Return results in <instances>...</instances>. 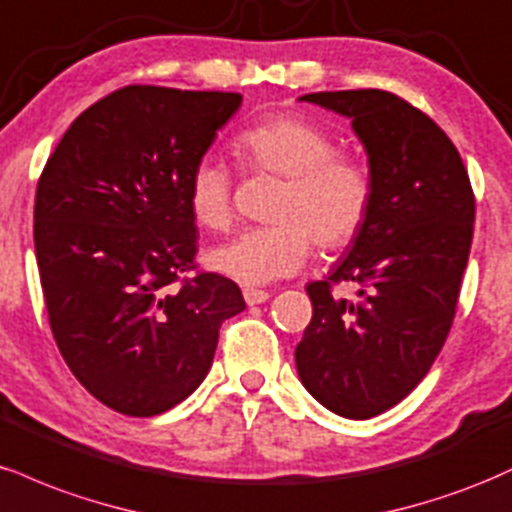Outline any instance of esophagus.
<instances>
[{
	"instance_id": "obj_1",
	"label": "esophagus",
	"mask_w": 512,
	"mask_h": 512,
	"mask_svg": "<svg viewBox=\"0 0 512 512\" xmlns=\"http://www.w3.org/2000/svg\"><path fill=\"white\" fill-rule=\"evenodd\" d=\"M268 299H270V292H266V290H254V287H246L244 290V302L249 306L263 304V302H268Z\"/></svg>"
}]
</instances>
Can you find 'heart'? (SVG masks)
I'll return each instance as SVG.
<instances>
[{
    "instance_id": "1",
    "label": "heart",
    "mask_w": 512,
    "mask_h": 512,
    "mask_svg": "<svg viewBox=\"0 0 512 512\" xmlns=\"http://www.w3.org/2000/svg\"><path fill=\"white\" fill-rule=\"evenodd\" d=\"M246 170L285 179L270 220L208 251L206 261L242 285H266L297 273L311 254V239L323 251L350 246L369 220L374 182L359 160L338 153L326 129L299 117L273 114L237 138ZM186 201L201 227L222 232L234 218V184L225 162L201 158L189 174Z\"/></svg>"
}]
</instances>
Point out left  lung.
I'll return each instance as SVG.
<instances>
[{
    "label": "left lung",
    "instance_id": "1",
    "mask_svg": "<svg viewBox=\"0 0 512 512\" xmlns=\"http://www.w3.org/2000/svg\"><path fill=\"white\" fill-rule=\"evenodd\" d=\"M299 100L352 119L374 203L347 258L306 285L314 316L294 350L297 374L330 412L371 419L417 388L448 338L472 246V184L446 131L398 95ZM335 281H354L358 297L333 298Z\"/></svg>",
    "mask_w": 512,
    "mask_h": 512
}]
</instances>
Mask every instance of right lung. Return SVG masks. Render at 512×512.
<instances>
[{
	"instance_id": "right-lung-1",
	"label": "right lung",
	"mask_w": 512,
	"mask_h": 512,
	"mask_svg": "<svg viewBox=\"0 0 512 512\" xmlns=\"http://www.w3.org/2000/svg\"><path fill=\"white\" fill-rule=\"evenodd\" d=\"M239 93L126 86L90 105L35 191V256L66 366L102 405L153 417L201 386L237 282L196 273L186 184ZM179 281V286L173 282Z\"/></svg>"
}]
</instances>
